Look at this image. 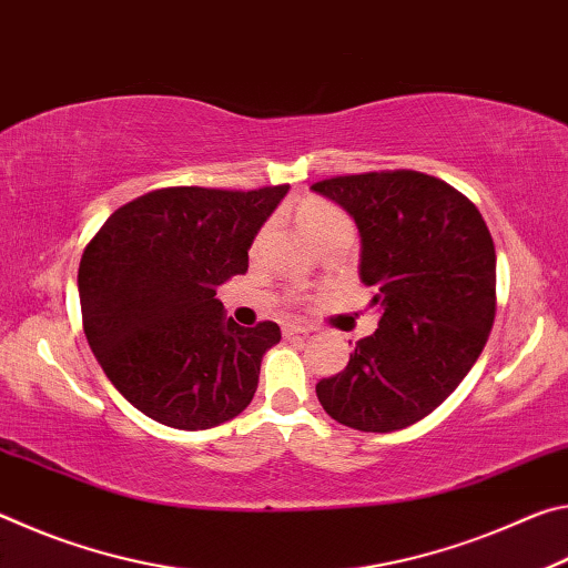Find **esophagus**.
Listing matches in <instances>:
<instances>
[{"instance_id": "obj_1", "label": "esophagus", "mask_w": 568, "mask_h": 568, "mask_svg": "<svg viewBox=\"0 0 568 568\" xmlns=\"http://www.w3.org/2000/svg\"><path fill=\"white\" fill-rule=\"evenodd\" d=\"M311 331L303 328V325H285L283 328V335L285 338H295V335H307Z\"/></svg>"}]
</instances>
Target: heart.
Instances as JSON below:
<instances>
[{
	"instance_id": "1",
	"label": "heart",
	"mask_w": 568,
	"mask_h": 568,
	"mask_svg": "<svg viewBox=\"0 0 568 568\" xmlns=\"http://www.w3.org/2000/svg\"><path fill=\"white\" fill-rule=\"evenodd\" d=\"M297 225L303 227V233L313 240L315 245L325 243V240L338 237V235H353L351 217L325 200H305L297 207ZM265 237V230L257 237V243Z\"/></svg>"
}]
</instances>
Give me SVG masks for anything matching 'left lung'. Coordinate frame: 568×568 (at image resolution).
Here are the masks:
<instances>
[{"label": "left lung", "mask_w": 568, "mask_h": 568, "mask_svg": "<svg viewBox=\"0 0 568 568\" xmlns=\"http://www.w3.org/2000/svg\"><path fill=\"white\" fill-rule=\"evenodd\" d=\"M355 220L361 281L378 328L315 393L331 418L390 434L436 410L474 368L496 315V250L458 190L416 170L365 172L311 187Z\"/></svg>", "instance_id": "left-lung-1"}]
</instances>
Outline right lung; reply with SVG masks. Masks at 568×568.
<instances>
[{"label": "right lung", "instance_id": "right-lung-1", "mask_svg": "<svg viewBox=\"0 0 568 568\" xmlns=\"http://www.w3.org/2000/svg\"><path fill=\"white\" fill-rule=\"evenodd\" d=\"M287 190H155L114 210L84 247V335L104 376L148 418L205 430L250 406L281 328H243L215 295L247 273V250Z\"/></svg>", "mask_w": 568, "mask_h": 568}]
</instances>
